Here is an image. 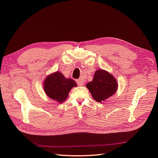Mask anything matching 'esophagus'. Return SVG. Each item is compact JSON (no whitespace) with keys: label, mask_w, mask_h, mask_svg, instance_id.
I'll return each mask as SVG.
<instances>
[{"label":"esophagus","mask_w":158,"mask_h":158,"mask_svg":"<svg viewBox=\"0 0 158 158\" xmlns=\"http://www.w3.org/2000/svg\"><path fill=\"white\" fill-rule=\"evenodd\" d=\"M77 84H78L80 86H83V85H84V81H83V79H81L77 80Z\"/></svg>","instance_id":"34e87169"}]
</instances>
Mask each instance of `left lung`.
Segmentation results:
<instances>
[{
  "label": "left lung",
  "mask_w": 158,
  "mask_h": 158,
  "mask_svg": "<svg viewBox=\"0 0 158 158\" xmlns=\"http://www.w3.org/2000/svg\"><path fill=\"white\" fill-rule=\"evenodd\" d=\"M96 101L101 102L117 92L118 84L111 74L105 70H97L93 80L86 85Z\"/></svg>",
  "instance_id": "8db88e82"
}]
</instances>
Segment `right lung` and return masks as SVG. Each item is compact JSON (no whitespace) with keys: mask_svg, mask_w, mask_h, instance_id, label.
<instances>
[{"mask_svg":"<svg viewBox=\"0 0 158 158\" xmlns=\"http://www.w3.org/2000/svg\"><path fill=\"white\" fill-rule=\"evenodd\" d=\"M76 82L72 79H66L60 72H55L49 75L43 83V89L47 96L59 103H62L68 98L69 93Z\"/></svg>","mask_w":158,"mask_h":158,"instance_id":"right-lung-1","label":"right lung"}]
</instances>
